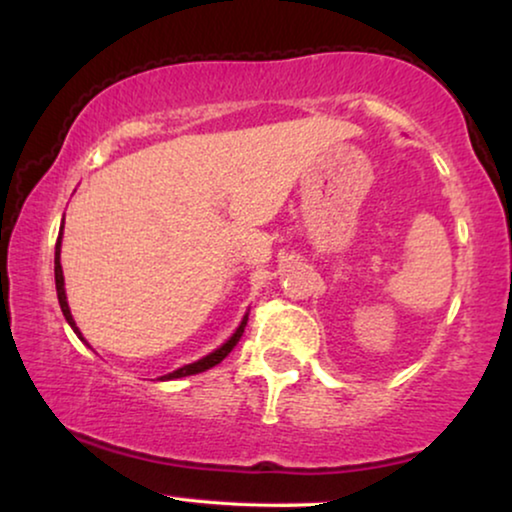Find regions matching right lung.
I'll list each match as a JSON object with an SVG mask.
<instances>
[{"instance_id":"obj_1","label":"right lung","mask_w":512,"mask_h":512,"mask_svg":"<svg viewBox=\"0 0 512 512\" xmlns=\"http://www.w3.org/2000/svg\"><path fill=\"white\" fill-rule=\"evenodd\" d=\"M62 223H65V219H62ZM60 247H62V228H60V235H58V242H55V291H58V300H60V310H62V314H65V319H67V324L72 326V331L79 335V338L83 340V335H81V331H79V326H76V321H74V317H72V312H69V305H67V293H65V277H62V265H60ZM247 319H249V314H244V319H242V324L237 326V331L230 335V338L223 342V345L219 347V349H214L212 354H207V356H202L200 361H195V363H188V366H184V368H177L174 370V373H167V375H163L160 377V380H177V377H186V375H198V373H205V370H209V368H214L216 363H221L223 359H226V356L233 352V347L237 345V342H240V338H242V333H244V326H247ZM86 342V340H83ZM88 345V342H86Z\"/></svg>"}]
</instances>
